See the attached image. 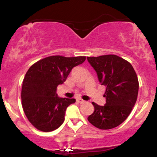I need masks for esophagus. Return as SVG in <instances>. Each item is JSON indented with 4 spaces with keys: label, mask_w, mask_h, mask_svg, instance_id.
<instances>
[{
    "label": "esophagus",
    "mask_w": 157,
    "mask_h": 157,
    "mask_svg": "<svg viewBox=\"0 0 157 157\" xmlns=\"http://www.w3.org/2000/svg\"><path fill=\"white\" fill-rule=\"evenodd\" d=\"M77 102H79V103L82 104V103H84V102L86 101H84L83 100H82V99H80V98H77Z\"/></svg>",
    "instance_id": "obj_1"
}]
</instances>
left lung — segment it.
I'll return each mask as SVG.
<instances>
[{
	"instance_id": "8db88e82",
	"label": "left lung",
	"mask_w": 157,
	"mask_h": 157,
	"mask_svg": "<svg viewBox=\"0 0 157 157\" xmlns=\"http://www.w3.org/2000/svg\"><path fill=\"white\" fill-rule=\"evenodd\" d=\"M101 85L106 87V103L92 102L94 111L88 117L94 126L102 130L120 125L127 119L136 103L139 91L136 74L130 63L114 55L88 57Z\"/></svg>"
}]
</instances>
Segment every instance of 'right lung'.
Masks as SVG:
<instances>
[{
    "mask_svg": "<svg viewBox=\"0 0 157 157\" xmlns=\"http://www.w3.org/2000/svg\"><path fill=\"white\" fill-rule=\"evenodd\" d=\"M85 60L82 56H50L29 68L23 81L21 100L26 117L36 128L48 132L63 123L66 109L76 100L59 97L57 87L66 80L74 67Z\"/></svg>",
    "mask_w": 157,
    "mask_h": 157,
    "instance_id": "add662e5",
    "label": "right lung"
}]
</instances>
